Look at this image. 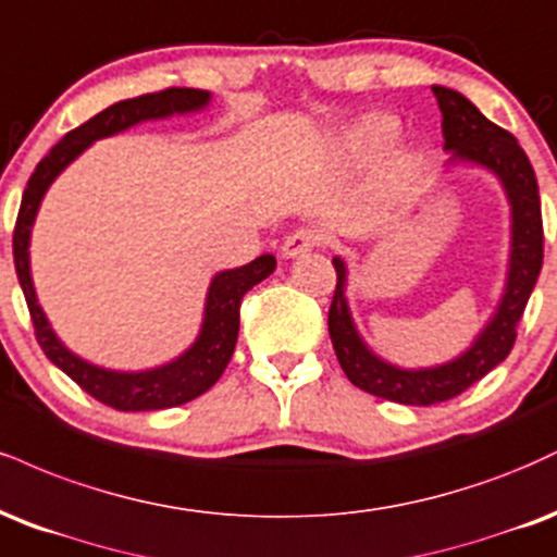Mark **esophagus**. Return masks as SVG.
Instances as JSON below:
<instances>
[{
  "instance_id": "obj_1",
  "label": "esophagus",
  "mask_w": 557,
  "mask_h": 557,
  "mask_svg": "<svg viewBox=\"0 0 557 557\" xmlns=\"http://www.w3.org/2000/svg\"><path fill=\"white\" fill-rule=\"evenodd\" d=\"M320 242H323V234H320L318 228L302 226L284 239L281 252H284V258H297V255L315 250V247H320Z\"/></svg>"
}]
</instances>
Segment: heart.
I'll return each instance as SVG.
<instances>
[{
	"mask_svg": "<svg viewBox=\"0 0 557 557\" xmlns=\"http://www.w3.org/2000/svg\"><path fill=\"white\" fill-rule=\"evenodd\" d=\"M398 133H401V127H398L394 116L372 114L368 120L359 122L357 127L349 129V135L344 140L346 156L355 161L377 159V156L394 146Z\"/></svg>",
	"mask_w": 557,
	"mask_h": 557,
	"instance_id": "heart-1",
	"label": "heart"
}]
</instances>
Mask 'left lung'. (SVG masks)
Returning <instances> with one entry per match:
<instances>
[{"label":"left lung","instance_id":"left-lung-1","mask_svg":"<svg viewBox=\"0 0 557 557\" xmlns=\"http://www.w3.org/2000/svg\"><path fill=\"white\" fill-rule=\"evenodd\" d=\"M433 94L443 114V137H446L443 148L454 153L450 163L467 161L485 166L498 176L506 189L508 202H511V260H508L506 292H503L498 310L474 338V344L461 357L437 368L401 370L372 355L357 333L344 294L346 263L342 258H333L336 292H333L329 310V333L338 364L357 388L396 404H411V407H430V404L448 401L463 394L469 385L485 377L511 355L516 325L524 315L529 294L542 271V245H545L537 176L519 140L508 129L490 122L469 98L456 90L433 85Z\"/></svg>","mask_w":557,"mask_h":557}]
</instances>
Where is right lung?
Returning a JSON list of instances; mask_svg holds the SVG:
<instances>
[{
	"instance_id": "right-lung-1",
	"label": "right lung",
	"mask_w": 557,
	"mask_h": 557,
	"mask_svg": "<svg viewBox=\"0 0 557 557\" xmlns=\"http://www.w3.org/2000/svg\"><path fill=\"white\" fill-rule=\"evenodd\" d=\"M211 94L198 88H166L159 94H146L127 101L114 103L103 109L94 120H88L81 127L67 133L54 148L49 150L46 159L38 161L36 172L30 174L28 187L20 202L15 234H12V255H15L17 281L23 286L25 302H28L33 329H36V342L44 349V355L57 364L64 375H70L85 394H90L96 401L107 404L120 411H150V409H169L180 404L193 401L200 394H206L211 385L224 375L228 359L234 355L239 336V305L242 297L252 289L255 284L271 276L276 271V258L273 255H260L252 263L232 268V271L215 273L211 289L206 297V315H202L200 336L189 346L182 357L174 362L161 364V368L143 370V372H116L107 368L85 362L57 338L46 320L41 305L36 299L30 278V228L36 221L38 206H41L46 189L51 182L62 174L67 166L83 153L90 143L98 137H109L133 127L146 120H163L172 114H187L208 107Z\"/></svg>"
}]
</instances>
